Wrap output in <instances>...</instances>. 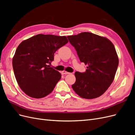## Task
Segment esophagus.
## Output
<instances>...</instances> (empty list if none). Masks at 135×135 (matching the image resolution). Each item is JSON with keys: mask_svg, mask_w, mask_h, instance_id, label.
Here are the masks:
<instances>
[{"mask_svg": "<svg viewBox=\"0 0 135 135\" xmlns=\"http://www.w3.org/2000/svg\"><path fill=\"white\" fill-rule=\"evenodd\" d=\"M61 73H62V74H70V73L67 72V71H65V70L62 71V72H61Z\"/></svg>", "mask_w": 135, "mask_h": 135, "instance_id": "1", "label": "esophagus"}]
</instances>
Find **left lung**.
I'll return each instance as SVG.
<instances>
[{"instance_id":"8db88e82","label":"left lung","mask_w":135,"mask_h":135,"mask_svg":"<svg viewBox=\"0 0 135 135\" xmlns=\"http://www.w3.org/2000/svg\"><path fill=\"white\" fill-rule=\"evenodd\" d=\"M80 62L88 65L84 73L76 71L72 88L81 98L93 99L105 92L115 77L119 60L108 38L89 32L67 36Z\"/></svg>"}]
</instances>
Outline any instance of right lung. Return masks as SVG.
<instances>
[{"instance_id": "right-lung-1", "label": "right lung", "mask_w": 135, "mask_h": 135, "mask_svg": "<svg viewBox=\"0 0 135 135\" xmlns=\"http://www.w3.org/2000/svg\"><path fill=\"white\" fill-rule=\"evenodd\" d=\"M68 42L65 36L38 34L19 44L12 65L18 84L27 96L40 99L54 90L61 75L48 64L54 61L55 52Z\"/></svg>"}]
</instances>
